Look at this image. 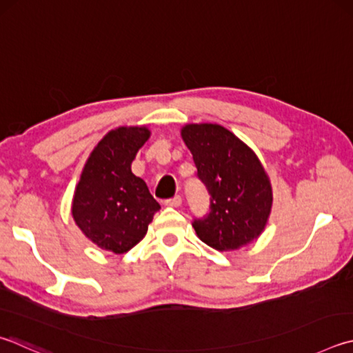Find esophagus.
<instances>
[{
  "mask_svg": "<svg viewBox=\"0 0 353 353\" xmlns=\"http://www.w3.org/2000/svg\"><path fill=\"white\" fill-rule=\"evenodd\" d=\"M165 205H166V207H172V208L181 207V205H182V197L181 196H174V197H171V199H166Z\"/></svg>",
  "mask_w": 353,
  "mask_h": 353,
  "instance_id": "1",
  "label": "esophagus"
}]
</instances>
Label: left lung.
<instances>
[{"mask_svg": "<svg viewBox=\"0 0 353 353\" xmlns=\"http://www.w3.org/2000/svg\"><path fill=\"white\" fill-rule=\"evenodd\" d=\"M182 139L210 194V211L193 221L199 239L219 252L254 241L265 228L273 202L259 159L221 125H187Z\"/></svg>", "mask_w": 353, "mask_h": 353, "instance_id": "8db88e82", "label": "left lung"}]
</instances>
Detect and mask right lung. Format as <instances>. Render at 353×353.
Returning <instances> with one entry per match:
<instances>
[{
    "label": "right lung",
    "mask_w": 353,
    "mask_h": 353,
    "mask_svg": "<svg viewBox=\"0 0 353 353\" xmlns=\"http://www.w3.org/2000/svg\"><path fill=\"white\" fill-rule=\"evenodd\" d=\"M145 126H120L100 140L75 188L72 216L88 239L115 254L145 238L160 205L131 163L150 139Z\"/></svg>",
    "instance_id": "obj_1"
}]
</instances>
